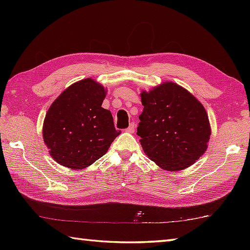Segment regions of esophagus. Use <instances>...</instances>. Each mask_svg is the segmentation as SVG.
I'll return each mask as SVG.
<instances>
[{
  "label": "esophagus",
  "instance_id": "1",
  "mask_svg": "<svg viewBox=\"0 0 250 250\" xmlns=\"http://www.w3.org/2000/svg\"><path fill=\"white\" fill-rule=\"evenodd\" d=\"M134 130H135V124H134V122H131L130 125L128 126V129H126L125 131L126 132H130V133H133Z\"/></svg>",
  "mask_w": 250,
  "mask_h": 250
}]
</instances>
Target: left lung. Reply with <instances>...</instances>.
Segmentation results:
<instances>
[{"instance_id":"left-lung-1","label":"left lung","mask_w":250,"mask_h":250,"mask_svg":"<svg viewBox=\"0 0 250 250\" xmlns=\"http://www.w3.org/2000/svg\"><path fill=\"white\" fill-rule=\"evenodd\" d=\"M141 98L144 109L136 134L148 158L171 172L193 164L207 149L210 136L203 105L174 83L143 91Z\"/></svg>"}]
</instances>
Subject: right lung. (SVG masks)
<instances>
[{"label": "right lung", "mask_w": 250, "mask_h": 250, "mask_svg": "<svg viewBox=\"0 0 250 250\" xmlns=\"http://www.w3.org/2000/svg\"><path fill=\"white\" fill-rule=\"evenodd\" d=\"M106 92L91 78L65 89L47 111L44 142L55 160L68 168L91 166L107 152L121 132L109 110L102 107Z\"/></svg>", "instance_id": "right-lung-1"}]
</instances>
